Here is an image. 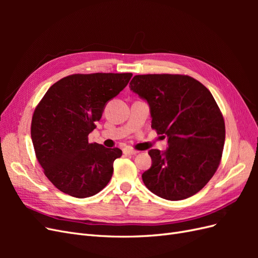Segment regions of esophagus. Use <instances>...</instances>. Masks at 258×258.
<instances>
[{"label": "esophagus", "mask_w": 258, "mask_h": 258, "mask_svg": "<svg viewBox=\"0 0 258 258\" xmlns=\"http://www.w3.org/2000/svg\"><path fill=\"white\" fill-rule=\"evenodd\" d=\"M139 152L135 151V150H131V148H127V150L123 151V154L126 155H137Z\"/></svg>", "instance_id": "esophagus-1"}]
</instances>
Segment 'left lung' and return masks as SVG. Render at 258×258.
I'll return each instance as SVG.
<instances>
[{
	"label": "left lung",
	"mask_w": 258,
	"mask_h": 258,
	"mask_svg": "<svg viewBox=\"0 0 258 258\" xmlns=\"http://www.w3.org/2000/svg\"><path fill=\"white\" fill-rule=\"evenodd\" d=\"M129 88L146 101L152 128L168 140L166 151L148 152L145 186L171 201L194 196L214 175L224 148L225 122L212 93L192 77L171 74L136 75Z\"/></svg>",
	"instance_id": "left-lung-1"
}]
</instances>
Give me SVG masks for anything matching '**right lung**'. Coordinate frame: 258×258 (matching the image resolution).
Masks as SVG:
<instances>
[{
	"label": "right lung",
	"mask_w": 258,
	"mask_h": 258,
	"mask_svg": "<svg viewBox=\"0 0 258 258\" xmlns=\"http://www.w3.org/2000/svg\"><path fill=\"white\" fill-rule=\"evenodd\" d=\"M131 73L70 75L54 83L35 108L31 138L45 175L62 192L87 198L113 175L119 148L89 143L106 103L128 85Z\"/></svg>",
	"instance_id": "1"
}]
</instances>
